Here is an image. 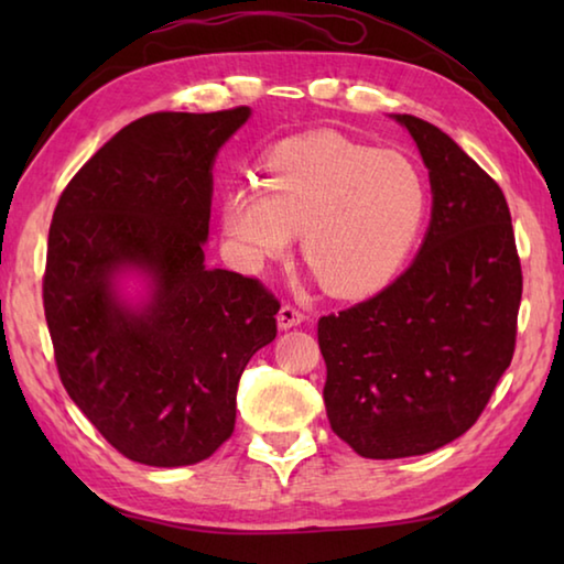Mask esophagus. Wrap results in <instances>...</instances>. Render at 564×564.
Returning a JSON list of instances; mask_svg holds the SVG:
<instances>
[{
    "mask_svg": "<svg viewBox=\"0 0 564 564\" xmlns=\"http://www.w3.org/2000/svg\"><path fill=\"white\" fill-rule=\"evenodd\" d=\"M305 321V313L301 308H295L293 303H283L281 311H279V328H293V326H301Z\"/></svg>",
    "mask_w": 564,
    "mask_h": 564,
    "instance_id": "obj_1",
    "label": "esophagus"
}]
</instances>
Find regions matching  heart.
Segmentation results:
<instances>
[{"label": "heart", "instance_id": "1", "mask_svg": "<svg viewBox=\"0 0 564 564\" xmlns=\"http://www.w3.org/2000/svg\"><path fill=\"white\" fill-rule=\"evenodd\" d=\"M427 181L413 159L376 151L336 131L281 141L259 186L228 191L221 224L251 265L283 256L291 231L323 289L368 295L413 251L427 214Z\"/></svg>", "mask_w": 564, "mask_h": 564}]
</instances>
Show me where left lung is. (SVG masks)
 Masks as SVG:
<instances>
[{"mask_svg": "<svg viewBox=\"0 0 564 564\" xmlns=\"http://www.w3.org/2000/svg\"><path fill=\"white\" fill-rule=\"evenodd\" d=\"M395 119L431 171V228L388 289L318 321L330 427L373 460L470 431L512 360L522 299L502 188L433 123Z\"/></svg>", "mask_w": 564, "mask_h": 564, "instance_id": "left-lung-1", "label": "left lung"}]
</instances>
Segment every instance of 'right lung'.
<instances>
[{"label": "right lung", "mask_w": 564, "mask_h": 564, "mask_svg": "<svg viewBox=\"0 0 564 564\" xmlns=\"http://www.w3.org/2000/svg\"><path fill=\"white\" fill-rule=\"evenodd\" d=\"M251 109L147 113L62 191L42 281L62 386L133 463L194 465L234 433L246 362L275 338L281 303L259 279L206 269L216 151ZM155 281L127 310L112 275Z\"/></svg>", "instance_id": "obj_1"}]
</instances>
